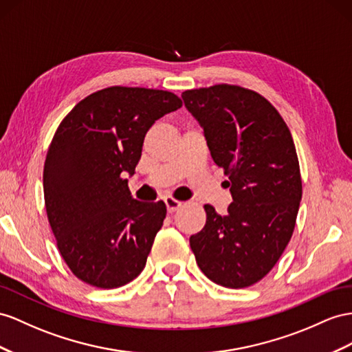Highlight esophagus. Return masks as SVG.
<instances>
[{"label": "esophagus", "mask_w": 352, "mask_h": 352, "mask_svg": "<svg viewBox=\"0 0 352 352\" xmlns=\"http://www.w3.org/2000/svg\"><path fill=\"white\" fill-rule=\"evenodd\" d=\"M165 204L169 214H174L177 210H179L183 206V202L174 199V197H165Z\"/></svg>", "instance_id": "1"}]
</instances>
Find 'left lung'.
<instances>
[{
	"mask_svg": "<svg viewBox=\"0 0 352 352\" xmlns=\"http://www.w3.org/2000/svg\"><path fill=\"white\" fill-rule=\"evenodd\" d=\"M184 105L204 129L212 160L229 175L226 215L205 205V228L190 236L202 272L215 284H256L284 253L302 199L290 129L254 90L232 85L186 90Z\"/></svg>",
	"mask_w": 352,
	"mask_h": 352,
	"instance_id": "1",
	"label": "left lung"
}]
</instances>
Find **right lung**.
<instances>
[{"mask_svg": "<svg viewBox=\"0 0 352 352\" xmlns=\"http://www.w3.org/2000/svg\"><path fill=\"white\" fill-rule=\"evenodd\" d=\"M182 105L166 90L113 86L59 124L44 164V202L59 253L82 281L117 288L146 266L166 205L133 199L123 177L135 174L153 123Z\"/></svg>", "mask_w": 352, "mask_h": 352, "instance_id": "right-lung-1", "label": "right lung"}]
</instances>
